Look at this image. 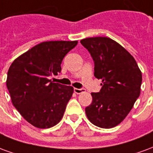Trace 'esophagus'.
<instances>
[{
    "label": "esophagus",
    "mask_w": 153,
    "mask_h": 153,
    "mask_svg": "<svg viewBox=\"0 0 153 153\" xmlns=\"http://www.w3.org/2000/svg\"><path fill=\"white\" fill-rule=\"evenodd\" d=\"M74 92L76 93V94H80L84 92V89L83 88H74Z\"/></svg>",
    "instance_id": "obj_1"
}]
</instances>
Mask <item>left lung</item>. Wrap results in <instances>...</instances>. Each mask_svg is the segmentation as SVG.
<instances>
[{
    "mask_svg": "<svg viewBox=\"0 0 153 153\" xmlns=\"http://www.w3.org/2000/svg\"><path fill=\"white\" fill-rule=\"evenodd\" d=\"M81 44L94 61V76L102 80L99 93L85 108L97 127L111 128L121 123L140 95L142 73L134 58L115 41L106 37L84 38Z\"/></svg>",
    "mask_w": 153,
    "mask_h": 153,
    "instance_id": "8db88e82",
    "label": "left lung"
}]
</instances>
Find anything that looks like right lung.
<instances>
[{
	"label": "right lung",
	"instance_id": "add662e5",
	"mask_svg": "<svg viewBox=\"0 0 153 153\" xmlns=\"http://www.w3.org/2000/svg\"><path fill=\"white\" fill-rule=\"evenodd\" d=\"M78 41L43 42L16 58L7 73L6 86L13 105L32 125L51 128L62 119L73 87L49 79Z\"/></svg>",
	"mask_w": 153,
	"mask_h": 153
}]
</instances>
